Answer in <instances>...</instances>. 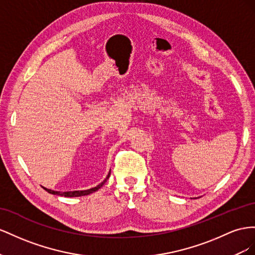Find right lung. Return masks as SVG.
<instances>
[{"label":"right lung","mask_w":255,"mask_h":255,"mask_svg":"<svg viewBox=\"0 0 255 255\" xmlns=\"http://www.w3.org/2000/svg\"><path fill=\"white\" fill-rule=\"evenodd\" d=\"M110 174L111 172H109L108 176L106 177V179L103 181V183H100L98 186L94 187V188H91V189H87V190H81V191H66V192H61V191H53L51 190V189H47L45 187H42L45 190L51 194H56V195H61V196H68V198H75V196H83V195H87V194H91L93 192L97 191L98 189H100L101 187H103V185L106 183V181L108 180V178L110 177Z\"/></svg>","instance_id":"1"}]
</instances>
